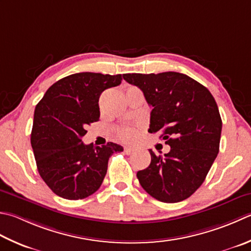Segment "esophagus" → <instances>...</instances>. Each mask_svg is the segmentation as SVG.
I'll return each instance as SVG.
<instances>
[{
    "label": "esophagus",
    "instance_id": "34e87169",
    "mask_svg": "<svg viewBox=\"0 0 251 251\" xmlns=\"http://www.w3.org/2000/svg\"><path fill=\"white\" fill-rule=\"evenodd\" d=\"M134 151H135V149L130 148V147H125V148H124V152L126 154H131Z\"/></svg>",
    "mask_w": 251,
    "mask_h": 251
}]
</instances>
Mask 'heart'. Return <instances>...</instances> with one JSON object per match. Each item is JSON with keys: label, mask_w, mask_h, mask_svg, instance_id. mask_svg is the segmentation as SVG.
I'll use <instances>...</instances> for the list:
<instances>
[{"label": "heart", "mask_w": 251, "mask_h": 251, "mask_svg": "<svg viewBox=\"0 0 251 251\" xmlns=\"http://www.w3.org/2000/svg\"><path fill=\"white\" fill-rule=\"evenodd\" d=\"M140 125L135 126H123L117 129V136L119 138L124 142H132L137 139L139 135Z\"/></svg>", "instance_id": "1"}]
</instances>
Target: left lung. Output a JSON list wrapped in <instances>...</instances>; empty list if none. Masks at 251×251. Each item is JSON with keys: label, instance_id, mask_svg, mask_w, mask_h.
I'll return each mask as SVG.
<instances>
[{"label": "left lung", "instance_id": "8db88e82", "mask_svg": "<svg viewBox=\"0 0 251 251\" xmlns=\"http://www.w3.org/2000/svg\"><path fill=\"white\" fill-rule=\"evenodd\" d=\"M124 79L144 92L150 114L149 132L161 131L171 147L155 155L137 177L147 193L162 202H179L203 183L220 148L222 120L211 92L185 74H125Z\"/></svg>", "mask_w": 251, "mask_h": 251}]
</instances>
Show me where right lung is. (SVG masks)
<instances>
[{"label":"right lung","mask_w":251,"mask_h":251,"mask_svg":"<svg viewBox=\"0 0 251 251\" xmlns=\"http://www.w3.org/2000/svg\"><path fill=\"white\" fill-rule=\"evenodd\" d=\"M123 76L77 73L49 88L34 109L31 147L38 172L54 194L68 200L89 197L100 188L107 162L123 147L85 145L87 126L99 121V98Z\"/></svg>","instance_id":"obj_1"}]
</instances>
